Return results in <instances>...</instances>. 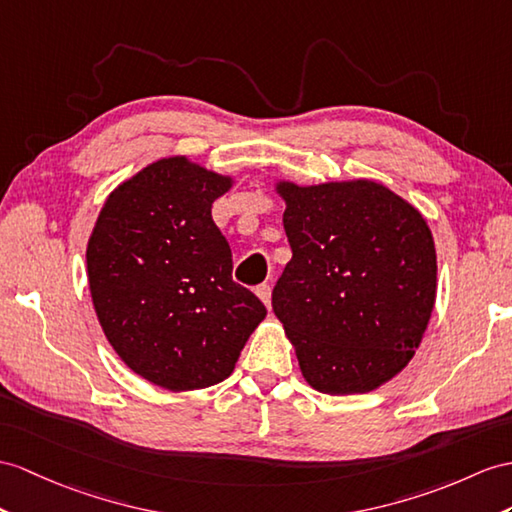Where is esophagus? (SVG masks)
Masks as SVG:
<instances>
[{
	"label": "esophagus",
	"instance_id": "obj_1",
	"mask_svg": "<svg viewBox=\"0 0 512 512\" xmlns=\"http://www.w3.org/2000/svg\"><path fill=\"white\" fill-rule=\"evenodd\" d=\"M256 295L260 302H263L267 308H271V286L269 284H260L256 289Z\"/></svg>",
	"mask_w": 512,
	"mask_h": 512
}]
</instances>
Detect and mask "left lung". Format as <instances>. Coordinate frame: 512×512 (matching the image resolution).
<instances>
[{
	"label": "left lung",
	"mask_w": 512,
	"mask_h": 512,
	"mask_svg": "<svg viewBox=\"0 0 512 512\" xmlns=\"http://www.w3.org/2000/svg\"><path fill=\"white\" fill-rule=\"evenodd\" d=\"M291 260L271 306L319 393L376 391L415 356L436 299V249L419 210L382 182L276 180Z\"/></svg>",
	"instance_id": "left-lung-1"
}]
</instances>
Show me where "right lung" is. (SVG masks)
<instances>
[{"instance_id": "obj_1", "label": "right lung", "mask_w": 512, "mask_h": 512, "mask_svg": "<svg viewBox=\"0 0 512 512\" xmlns=\"http://www.w3.org/2000/svg\"><path fill=\"white\" fill-rule=\"evenodd\" d=\"M234 178L165 156L123 180L99 210L86 276L99 326L136 376L186 393L226 380L267 308L232 280L210 208Z\"/></svg>"}]
</instances>
